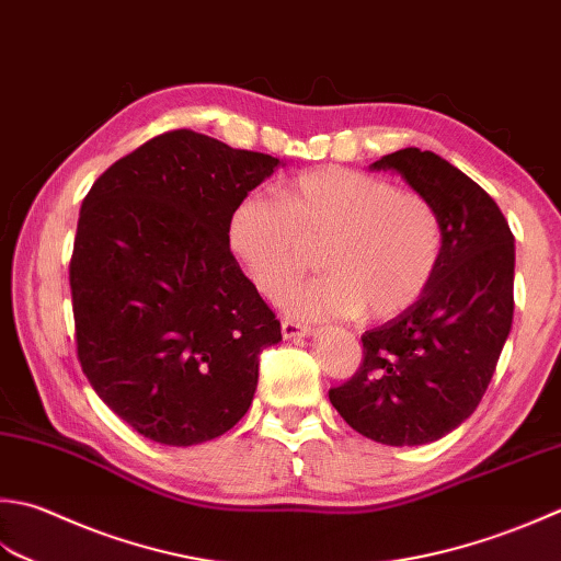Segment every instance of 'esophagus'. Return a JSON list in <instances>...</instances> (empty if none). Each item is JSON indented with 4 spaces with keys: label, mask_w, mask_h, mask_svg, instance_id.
I'll return each mask as SVG.
<instances>
[{
    "label": "esophagus",
    "mask_w": 561,
    "mask_h": 561,
    "mask_svg": "<svg viewBox=\"0 0 561 561\" xmlns=\"http://www.w3.org/2000/svg\"><path fill=\"white\" fill-rule=\"evenodd\" d=\"M311 333H313L311 325L289 321V318H284V321H282V335L287 337V340H294V337H309Z\"/></svg>",
    "instance_id": "1"
}]
</instances>
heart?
<instances>
[{
	"label": "heart",
	"instance_id": "1",
	"mask_svg": "<svg viewBox=\"0 0 561 561\" xmlns=\"http://www.w3.org/2000/svg\"><path fill=\"white\" fill-rule=\"evenodd\" d=\"M228 240L270 299L287 291L321 248L328 274L284 299L304 321L403 313L431 287L445 250L440 214L423 194L347 168L301 172L279 199L245 194L230 211Z\"/></svg>",
	"mask_w": 561,
	"mask_h": 561
}]
</instances>
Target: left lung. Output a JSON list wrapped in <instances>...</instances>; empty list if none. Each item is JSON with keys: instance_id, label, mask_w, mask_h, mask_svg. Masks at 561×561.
Instances as JSON below:
<instances>
[{"instance_id": "8db88e82", "label": "left lung", "mask_w": 561, "mask_h": 561, "mask_svg": "<svg viewBox=\"0 0 561 561\" xmlns=\"http://www.w3.org/2000/svg\"><path fill=\"white\" fill-rule=\"evenodd\" d=\"M371 170L399 172L435 206L445 250L427 291L362 335L357 375L328 397L369 440L425 445L477 411L496 371L513 323V233L496 202L431 150L403 148Z\"/></svg>"}]
</instances>
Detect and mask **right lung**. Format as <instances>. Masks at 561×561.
<instances>
[{
  "label": "right lung",
  "instance_id": "right-lung-1",
  "mask_svg": "<svg viewBox=\"0 0 561 561\" xmlns=\"http://www.w3.org/2000/svg\"><path fill=\"white\" fill-rule=\"evenodd\" d=\"M190 128L116 160L84 196L70 260L75 343L96 397L152 443L228 433L277 316L230 252L228 218L279 168Z\"/></svg>",
  "mask_w": 561,
  "mask_h": 561
}]
</instances>
